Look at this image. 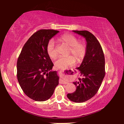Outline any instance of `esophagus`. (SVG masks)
I'll use <instances>...</instances> for the list:
<instances>
[{
	"label": "esophagus",
	"mask_w": 124,
	"mask_h": 124,
	"mask_svg": "<svg viewBox=\"0 0 124 124\" xmlns=\"http://www.w3.org/2000/svg\"><path fill=\"white\" fill-rule=\"evenodd\" d=\"M60 82L61 83V84H68V82H67V81H64V79H60Z\"/></svg>",
	"instance_id": "1"
}]
</instances>
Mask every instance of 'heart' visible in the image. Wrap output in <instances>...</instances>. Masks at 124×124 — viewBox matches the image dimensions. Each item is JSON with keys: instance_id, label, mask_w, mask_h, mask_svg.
I'll return each instance as SVG.
<instances>
[{"instance_id": "1", "label": "heart", "mask_w": 124, "mask_h": 124, "mask_svg": "<svg viewBox=\"0 0 124 124\" xmlns=\"http://www.w3.org/2000/svg\"><path fill=\"white\" fill-rule=\"evenodd\" d=\"M59 40L69 47L68 54H72L75 57L77 62H81L83 60L86 55V47L84 43L78 42L77 37L71 34H65L59 37ZM46 51L50 58L54 59L57 56V51L53 39L48 41L47 45ZM75 61V59L72 56L60 57L55 60L54 65L57 69L65 70L73 65Z\"/></svg>"}]
</instances>
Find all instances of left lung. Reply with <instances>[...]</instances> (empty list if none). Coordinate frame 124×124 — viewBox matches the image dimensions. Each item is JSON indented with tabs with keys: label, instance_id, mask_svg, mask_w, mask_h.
I'll return each mask as SVG.
<instances>
[{
	"label": "left lung",
	"instance_id": "8db88e82",
	"mask_svg": "<svg viewBox=\"0 0 124 124\" xmlns=\"http://www.w3.org/2000/svg\"><path fill=\"white\" fill-rule=\"evenodd\" d=\"M74 33L84 37L86 41V52L79 67L82 79L73 82L76 90L68 94L67 97L75 103H83L93 98L98 92L105 76L104 54L96 37L86 30H73Z\"/></svg>",
	"mask_w": 124,
	"mask_h": 124
}]
</instances>
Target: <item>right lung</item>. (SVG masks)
I'll return each mask as SVG.
<instances>
[{
	"label": "right lung",
	"mask_w": 124,
	"mask_h": 124,
	"mask_svg": "<svg viewBox=\"0 0 124 124\" xmlns=\"http://www.w3.org/2000/svg\"><path fill=\"white\" fill-rule=\"evenodd\" d=\"M59 31L42 29L33 34L22 49L17 62V77L23 93L34 101H43L51 97L59 85L56 71L47 55L49 40Z\"/></svg>",
	"instance_id": "right-lung-1"
}]
</instances>
